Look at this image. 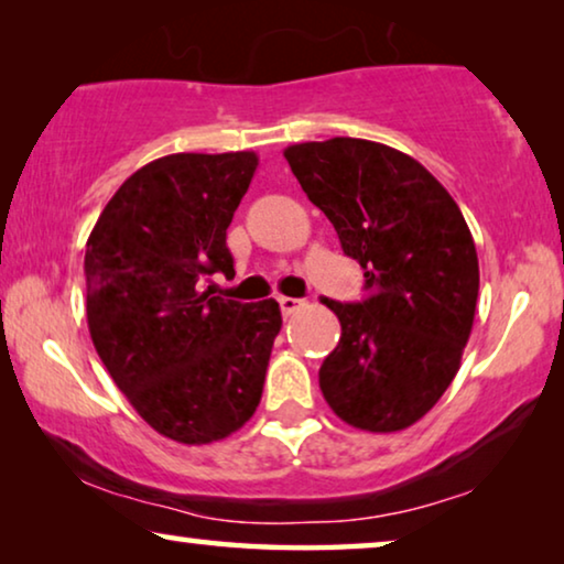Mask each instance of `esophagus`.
<instances>
[{"label":"esophagus","instance_id":"34e87169","mask_svg":"<svg viewBox=\"0 0 564 564\" xmlns=\"http://www.w3.org/2000/svg\"><path fill=\"white\" fill-rule=\"evenodd\" d=\"M305 305V300H297V297H280V307L284 315H292L295 311H300V307Z\"/></svg>","mask_w":564,"mask_h":564}]
</instances>
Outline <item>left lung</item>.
Returning <instances> with one entry per match:
<instances>
[{
  "mask_svg": "<svg viewBox=\"0 0 564 564\" xmlns=\"http://www.w3.org/2000/svg\"><path fill=\"white\" fill-rule=\"evenodd\" d=\"M284 159L365 269L361 303L323 300L341 323L318 382L338 419L372 434L421 421L459 372L480 267L462 210L403 151L365 138L295 143Z\"/></svg>",
  "mask_w": 564,
  "mask_h": 564,
  "instance_id": "obj_1",
  "label": "left lung"
}]
</instances>
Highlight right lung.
I'll return each mask as SVG.
<instances>
[{"label":"right lung","mask_w":564,"mask_h":564,"mask_svg":"<svg viewBox=\"0 0 564 564\" xmlns=\"http://www.w3.org/2000/svg\"><path fill=\"white\" fill-rule=\"evenodd\" d=\"M259 156L172 153L130 174L91 228V344L138 415L172 442H220L257 411L276 300L213 297L210 274L234 272L226 230Z\"/></svg>","instance_id":"right-lung-1"}]
</instances>
